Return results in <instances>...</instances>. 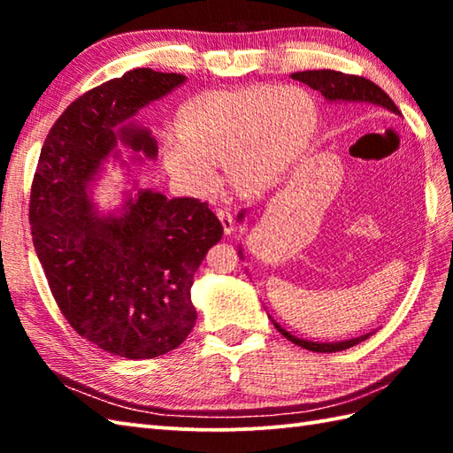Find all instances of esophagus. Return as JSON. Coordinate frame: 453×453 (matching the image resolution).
Here are the masks:
<instances>
[{
	"label": "esophagus",
	"mask_w": 453,
	"mask_h": 453,
	"mask_svg": "<svg viewBox=\"0 0 453 453\" xmlns=\"http://www.w3.org/2000/svg\"><path fill=\"white\" fill-rule=\"evenodd\" d=\"M216 214H218V219L221 221V226H224V234L226 235H232L234 234V216H232V211H229L227 208H219Z\"/></svg>",
	"instance_id": "1"
}]
</instances>
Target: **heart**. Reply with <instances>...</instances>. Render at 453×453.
<instances>
[{
	"label": "heart",
	"instance_id": "heart-1",
	"mask_svg": "<svg viewBox=\"0 0 453 453\" xmlns=\"http://www.w3.org/2000/svg\"><path fill=\"white\" fill-rule=\"evenodd\" d=\"M319 127V109L302 88L253 85L202 91L179 107L177 138L161 157L180 188L206 196L218 187L214 165L242 195L271 188L302 156Z\"/></svg>",
	"mask_w": 453,
	"mask_h": 453
}]
</instances>
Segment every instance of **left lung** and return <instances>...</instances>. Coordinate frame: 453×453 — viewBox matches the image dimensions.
Returning a JSON list of instances; mask_svg holds the SVG:
<instances>
[{"label": "left lung", "instance_id": "1", "mask_svg": "<svg viewBox=\"0 0 453 453\" xmlns=\"http://www.w3.org/2000/svg\"><path fill=\"white\" fill-rule=\"evenodd\" d=\"M292 78L305 83V85H310V88L315 91H319L329 103H364V104H372V107H378V109H386L393 114H397V117L401 114L399 109L395 107V103L391 101V97L386 91L378 88V85L370 80L358 78V75H346V73L334 72V70H311V72L292 73ZM243 216H245V210L237 216V219L242 221ZM239 255H242V258H243L242 247H239ZM273 323L278 329V333H282L288 341L297 344V346H302V349H305V350H311V352L346 350V349H350V346L358 344V342L368 339V336H372V333H365L362 336H356V339H349V341L313 342V341L300 339V336H296L290 331H286L284 326L278 325L274 319H273Z\"/></svg>", "mask_w": 453, "mask_h": 453}]
</instances>
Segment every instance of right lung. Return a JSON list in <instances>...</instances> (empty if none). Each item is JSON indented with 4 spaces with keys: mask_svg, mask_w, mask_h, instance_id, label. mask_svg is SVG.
I'll list each match as a JSON object with an SVG mask.
<instances>
[{
    "mask_svg": "<svg viewBox=\"0 0 453 453\" xmlns=\"http://www.w3.org/2000/svg\"><path fill=\"white\" fill-rule=\"evenodd\" d=\"M187 78L138 67L88 91L48 132L31 188L33 243L60 311L80 336L112 356L156 358L196 323L195 273L224 227L206 202L167 198L134 182L120 208L101 210L93 185L119 143L156 159L138 111Z\"/></svg>",
    "mask_w": 453,
    "mask_h": 453,
    "instance_id": "add662e5",
    "label": "right lung"
}]
</instances>
